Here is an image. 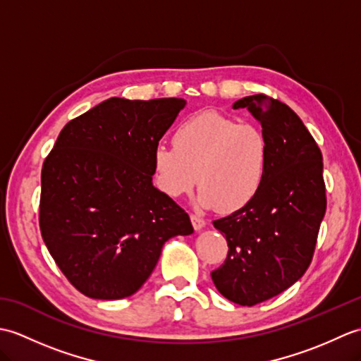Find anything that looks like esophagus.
<instances>
[{"label":"esophagus","instance_id":"obj_1","mask_svg":"<svg viewBox=\"0 0 361 361\" xmlns=\"http://www.w3.org/2000/svg\"><path fill=\"white\" fill-rule=\"evenodd\" d=\"M190 221H192L195 231H202V229L206 226L204 219L200 217V216H195V214H192V216H190Z\"/></svg>","mask_w":361,"mask_h":361}]
</instances>
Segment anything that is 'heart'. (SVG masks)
<instances>
[{
    "mask_svg": "<svg viewBox=\"0 0 361 361\" xmlns=\"http://www.w3.org/2000/svg\"><path fill=\"white\" fill-rule=\"evenodd\" d=\"M270 147L265 133L217 111L185 119L173 133V147L158 144L152 155L161 192L178 198L190 192L198 176L197 206L233 212L252 202L262 188Z\"/></svg>",
    "mask_w": 361,
    "mask_h": 361,
    "instance_id": "obj_1",
    "label": "heart"
}]
</instances>
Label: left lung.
<instances>
[{
	"instance_id": "1",
	"label": "left lung",
	"mask_w": 361,
	"mask_h": 361,
	"mask_svg": "<svg viewBox=\"0 0 361 361\" xmlns=\"http://www.w3.org/2000/svg\"><path fill=\"white\" fill-rule=\"evenodd\" d=\"M233 109H247L262 126L270 161L252 202L212 221L229 250L211 278L226 299L250 307L282 293L309 268L326 214V186L321 150L288 105L255 94Z\"/></svg>"
}]
</instances>
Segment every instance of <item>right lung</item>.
<instances>
[{"label":"right lung","instance_id":"obj_1","mask_svg":"<svg viewBox=\"0 0 361 361\" xmlns=\"http://www.w3.org/2000/svg\"><path fill=\"white\" fill-rule=\"evenodd\" d=\"M185 106L175 97H110L68 122L44 159L43 240L85 296H132L163 245L194 233L188 214L152 181L153 150Z\"/></svg>","mask_w":361,"mask_h":361}]
</instances>
